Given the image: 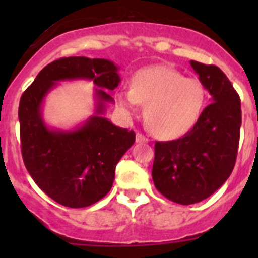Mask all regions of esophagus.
<instances>
[{"label": "esophagus", "instance_id": "esophagus-1", "mask_svg": "<svg viewBox=\"0 0 258 258\" xmlns=\"http://www.w3.org/2000/svg\"><path fill=\"white\" fill-rule=\"evenodd\" d=\"M136 141H137V143H147V142H149V138H147V137L143 136V134L137 133Z\"/></svg>", "mask_w": 258, "mask_h": 258}]
</instances>
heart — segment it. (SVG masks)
<instances>
[{
	"label": "heart",
	"mask_w": 258,
	"mask_h": 258,
	"mask_svg": "<svg viewBox=\"0 0 258 258\" xmlns=\"http://www.w3.org/2000/svg\"><path fill=\"white\" fill-rule=\"evenodd\" d=\"M118 107L134 115L146 104L145 121L157 138L172 140L183 136L197 124L207 101L206 88L197 79H186L168 66L138 71L133 86L116 95Z\"/></svg>",
	"instance_id": "1"
}]
</instances>
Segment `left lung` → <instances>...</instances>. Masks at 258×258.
Segmentation results:
<instances>
[{
	"instance_id": "8db88e82",
	"label": "left lung",
	"mask_w": 258,
	"mask_h": 258,
	"mask_svg": "<svg viewBox=\"0 0 258 258\" xmlns=\"http://www.w3.org/2000/svg\"><path fill=\"white\" fill-rule=\"evenodd\" d=\"M212 97L191 131L175 141L155 143L152 179L166 199L182 206L211 197L231 174L241 125L240 98L216 66L191 60Z\"/></svg>"
}]
</instances>
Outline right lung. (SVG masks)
<instances>
[{
    "mask_svg": "<svg viewBox=\"0 0 258 258\" xmlns=\"http://www.w3.org/2000/svg\"><path fill=\"white\" fill-rule=\"evenodd\" d=\"M88 79L96 85L95 113L74 130L49 127L43 120L44 98L61 81ZM121 79L108 59L70 56L47 64L23 93L19 103L20 142L27 170L38 187L70 208L89 207L106 197L115 179V168L136 141L133 131L104 117L107 92Z\"/></svg>",
    "mask_w": 258,
    "mask_h": 258,
    "instance_id": "add662e5",
    "label": "right lung"
}]
</instances>
